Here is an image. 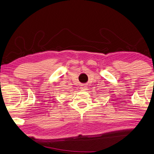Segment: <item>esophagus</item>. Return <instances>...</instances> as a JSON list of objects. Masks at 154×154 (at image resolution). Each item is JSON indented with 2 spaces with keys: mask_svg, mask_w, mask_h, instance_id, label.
Masks as SVG:
<instances>
[{
  "mask_svg": "<svg viewBox=\"0 0 154 154\" xmlns=\"http://www.w3.org/2000/svg\"><path fill=\"white\" fill-rule=\"evenodd\" d=\"M86 85H84V86H82L81 87V89H82V90H86Z\"/></svg>",
  "mask_w": 154,
  "mask_h": 154,
  "instance_id": "esophagus-1",
  "label": "esophagus"
}]
</instances>
